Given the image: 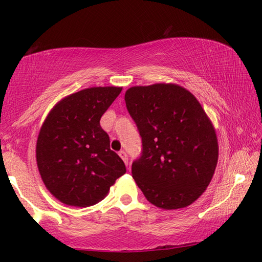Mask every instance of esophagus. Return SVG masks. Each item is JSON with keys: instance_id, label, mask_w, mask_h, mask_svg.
I'll return each mask as SVG.
<instances>
[{"instance_id": "obj_1", "label": "esophagus", "mask_w": 262, "mask_h": 262, "mask_svg": "<svg viewBox=\"0 0 262 262\" xmlns=\"http://www.w3.org/2000/svg\"><path fill=\"white\" fill-rule=\"evenodd\" d=\"M119 156L121 157L122 161L125 162V164L128 166V156H127V154L123 151V150H121V151H119Z\"/></svg>"}]
</instances>
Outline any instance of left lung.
Listing matches in <instances>:
<instances>
[{
    "instance_id": "left-lung-1",
    "label": "left lung",
    "mask_w": 262,
    "mask_h": 262,
    "mask_svg": "<svg viewBox=\"0 0 262 262\" xmlns=\"http://www.w3.org/2000/svg\"><path fill=\"white\" fill-rule=\"evenodd\" d=\"M128 112L142 137V155L132 174L147 200L162 209L192 205L210 184L219 142L201 104L173 83L132 86Z\"/></svg>"
}]
</instances>
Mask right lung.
I'll return each mask as SVG.
<instances>
[{"label": "right lung", "instance_id": "add662e5", "mask_svg": "<svg viewBox=\"0 0 262 262\" xmlns=\"http://www.w3.org/2000/svg\"><path fill=\"white\" fill-rule=\"evenodd\" d=\"M121 90L95 86L75 92L55 104L42 123L35 148L38 170L46 188L64 205H96L126 173L99 123Z\"/></svg>", "mask_w": 262, "mask_h": 262}]
</instances>
